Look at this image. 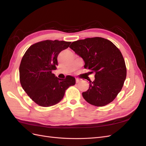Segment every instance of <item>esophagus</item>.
<instances>
[{
  "mask_svg": "<svg viewBox=\"0 0 146 146\" xmlns=\"http://www.w3.org/2000/svg\"><path fill=\"white\" fill-rule=\"evenodd\" d=\"M76 83H79V82H80L81 81V80H80V79H79V78H76Z\"/></svg>",
  "mask_w": 146,
  "mask_h": 146,
  "instance_id": "esophagus-1",
  "label": "esophagus"
}]
</instances>
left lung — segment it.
<instances>
[{
    "mask_svg": "<svg viewBox=\"0 0 146 146\" xmlns=\"http://www.w3.org/2000/svg\"><path fill=\"white\" fill-rule=\"evenodd\" d=\"M69 47L85 61L84 68L95 72V80L82 96L89 104L103 107L111 102L122 90L127 76L124 59L108 39L88 38L72 42Z\"/></svg>",
    "mask_w": 146,
    "mask_h": 146,
    "instance_id": "1",
    "label": "left lung"
}]
</instances>
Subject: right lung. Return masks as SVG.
Instances as JSON below:
<instances>
[{
  "label": "right lung",
  "instance_id": "1",
  "mask_svg": "<svg viewBox=\"0 0 146 146\" xmlns=\"http://www.w3.org/2000/svg\"><path fill=\"white\" fill-rule=\"evenodd\" d=\"M70 42L45 40L34 44L25 52L19 66L21 86L30 99L48 107L61 100L66 90L76 84L74 77L61 79L52 72L58 66L57 57Z\"/></svg>",
  "mask_w": 146,
  "mask_h": 146
}]
</instances>
